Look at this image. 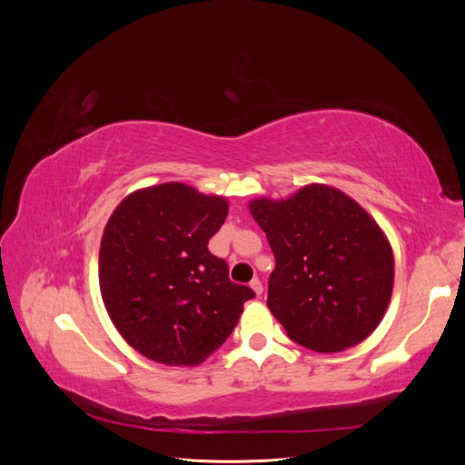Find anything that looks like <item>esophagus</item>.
<instances>
[{"instance_id":"34e87169","label":"esophagus","mask_w":465,"mask_h":465,"mask_svg":"<svg viewBox=\"0 0 465 465\" xmlns=\"http://www.w3.org/2000/svg\"><path fill=\"white\" fill-rule=\"evenodd\" d=\"M250 287H252V291H254V292L258 294V297L263 292V285H262V281H260L258 277H254V279L250 281Z\"/></svg>"}]
</instances>
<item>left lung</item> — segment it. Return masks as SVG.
Masks as SVG:
<instances>
[{"instance_id":"obj_1","label":"left lung","mask_w":465,"mask_h":465,"mask_svg":"<svg viewBox=\"0 0 465 465\" xmlns=\"http://www.w3.org/2000/svg\"><path fill=\"white\" fill-rule=\"evenodd\" d=\"M248 209L277 262L267 308L291 340L316 353L367 340L393 291V252L369 211L328 184L256 198Z\"/></svg>"}]
</instances>
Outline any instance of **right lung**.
Here are the masks:
<instances>
[{"label":"right lung","mask_w":465,"mask_h":465,"mask_svg":"<svg viewBox=\"0 0 465 465\" xmlns=\"http://www.w3.org/2000/svg\"><path fill=\"white\" fill-rule=\"evenodd\" d=\"M229 202L182 182L135 190L112 211L98 252L106 312L137 353L198 367L236 328L254 297L207 250Z\"/></svg>","instance_id":"1"}]
</instances>
